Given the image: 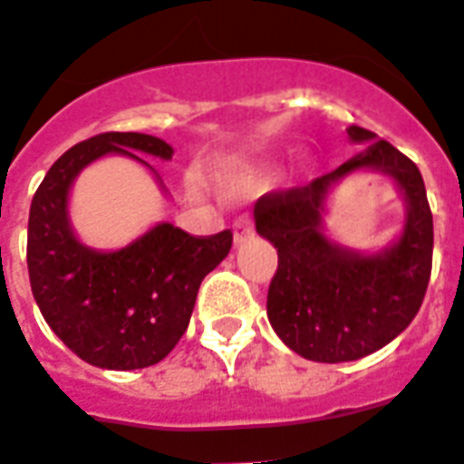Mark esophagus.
Listing matches in <instances>:
<instances>
[{
  "mask_svg": "<svg viewBox=\"0 0 464 464\" xmlns=\"http://www.w3.org/2000/svg\"><path fill=\"white\" fill-rule=\"evenodd\" d=\"M252 233H255V228H252V221L247 219V217H243V219L236 221V228H233V243L236 245L247 243V240L252 238Z\"/></svg>",
  "mask_w": 464,
  "mask_h": 464,
  "instance_id": "obj_1",
  "label": "esophagus"
}]
</instances>
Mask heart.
<instances>
[{
  "instance_id": "b5f03b06",
  "label": "heart",
  "mask_w": 464,
  "mask_h": 464,
  "mask_svg": "<svg viewBox=\"0 0 464 464\" xmlns=\"http://www.w3.org/2000/svg\"><path fill=\"white\" fill-rule=\"evenodd\" d=\"M266 179V173L257 167H233L231 171H226L224 180L226 186L233 188V190H240V193H247V190H255V188L262 186V180Z\"/></svg>"
}]
</instances>
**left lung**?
<instances>
[{
	"label": "left lung",
	"instance_id": "left-lung-1",
	"mask_svg": "<svg viewBox=\"0 0 464 464\" xmlns=\"http://www.w3.org/2000/svg\"><path fill=\"white\" fill-rule=\"evenodd\" d=\"M348 140L367 145L310 186L255 205V228L278 252L266 317L293 353L314 362H353L389 345L420 312L431 276L434 219L420 169L372 130L350 126ZM367 170L389 175L406 202L401 233L376 253L345 248L323 226L333 188Z\"/></svg>",
	"mask_w": 464,
	"mask_h": 464
}]
</instances>
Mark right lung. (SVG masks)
<instances>
[{
	"label": "right lung",
	"mask_w": 464,
	"mask_h": 464,
	"mask_svg": "<svg viewBox=\"0 0 464 464\" xmlns=\"http://www.w3.org/2000/svg\"><path fill=\"white\" fill-rule=\"evenodd\" d=\"M169 161L173 147L145 133H102L59 157L37 188L28 219L30 288L44 322L75 355L100 369L157 364L186 334L202 278L231 250L233 233L190 236L169 221L119 250H97L75 236L69 198L78 173L102 157Z\"/></svg>",
	"instance_id": "obj_1"
}]
</instances>
